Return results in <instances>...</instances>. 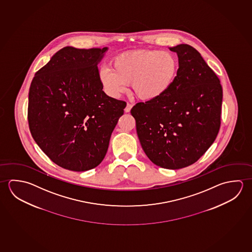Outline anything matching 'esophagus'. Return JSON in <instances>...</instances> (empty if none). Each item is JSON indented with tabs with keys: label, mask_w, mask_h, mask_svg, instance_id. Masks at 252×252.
I'll return each mask as SVG.
<instances>
[{
	"label": "esophagus",
	"mask_w": 252,
	"mask_h": 252,
	"mask_svg": "<svg viewBox=\"0 0 252 252\" xmlns=\"http://www.w3.org/2000/svg\"><path fill=\"white\" fill-rule=\"evenodd\" d=\"M132 105L131 104H129V103H127V106L125 107V109H124V111L126 112V113H128V112H130L131 110V108H132Z\"/></svg>",
	"instance_id": "1"
}]
</instances>
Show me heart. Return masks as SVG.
Returning a JSON list of instances; mask_svg holds the SVG:
<instances>
[{"mask_svg": "<svg viewBox=\"0 0 252 252\" xmlns=\"http://www.w3.org/2000/svg\"><path fill=\"white\" fill-rule=\"evenodd\" d=\"M178 61L169 52L140 49L125 52L115 57L111 68H103L98 80L104 91L118 97L131 84L133 94L145 102H154L165 96L174 85Z\"/></svg>", "mask_w": 252, "mask_h": 252, "instance_id": "1", "label": "heart"}]
</instances>
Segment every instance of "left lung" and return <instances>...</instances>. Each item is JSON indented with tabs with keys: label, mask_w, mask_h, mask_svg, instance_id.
<instances>
[{
	"label": "left lung",
	"mask_w": 252,
	"mask_h": 252,
	"mask_svg": "<svg viewBox=\"0 0 252 252\" xmlns=\"http://www.w3.org/2000/svg\"><path fill=\"white\" fill-rule=\"evenodd\" d=\"M179 68L168 93L131 109L141 146L155 165L180 169L197 161L220 126L222 87L200 53L187 44L169 47Z\"/></svg>",
	"instance_id": "obj_1"
}]
</instances>
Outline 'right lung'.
I'll use <instances>...</instances> for the list:
<instances>
[{
	"label": "right lung",
	"mask_w": 252,
	"mask_h": 252,
	"mask_svg": "<svg viewBox=\"0 0 252 252\" xmlns=\"http://www.w3.org/2000/svg\"><path fill=\"white\" fill-rule=\"evenodd\" d=\"M107 49L63 47L31 84L32 136L47 157L65 169L83 172L98 166L124 115V101L107 96L98 80V64Z\"/></svg>",
	"instance_id": "right-lung-1"
}]
</instances>
